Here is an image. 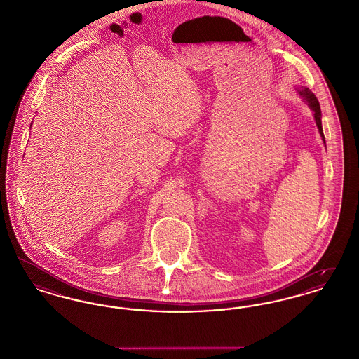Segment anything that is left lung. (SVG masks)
I'll return each instance as SVG.
<instances>
[{
    "instance_id": "obj_1",
    "label": "left lung",
    "mask_w": 359,
    "mask_h": 359,
    "mask_svg": "<svg viewBox=\"0 0 359 359\" xmlns=\"http://www.w3.org/2000/svg\"><path fill=\"white\" fill-rule=\"evenodd\" d=\"M299 93H300V95L303 97V100L307 102L308 106H309V109L313 111V117H315V121H316V126H318L319 133H320L322 140L325 141V135H323V128H322V111H320V104H319L318 98L315 97V94H313L309 88H307V87H300Z\"/></svg>"
}]
</instances>
